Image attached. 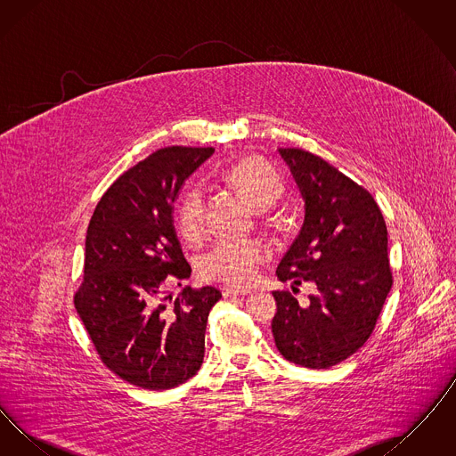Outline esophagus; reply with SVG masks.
I'll list each match as a JSON object with an SVG mask.
<instances>
[{"label":"esophagus","instance_id":"obj_1","mask_svg":"<svg viewBox=\"0 0 456 456\" xmlns=\"http://www.w3.org/2000/svg\"><path fill=\"white\" fill-rule=\"evenodd\" d=\"M251 290L249 289H240V287H227L224 289V296L229 297V296H234V297H244V296H249Z\"/></svg>","mask_w":456,"mask_h":456}]
</instances>
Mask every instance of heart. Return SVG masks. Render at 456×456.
Returning a JSON list of instances; mask_svg holds the SVG:
<instances>
[{
	"instance_id": "heart-1",
	"label": "heart",
	"mask_w": 456,
	"mask_h": 456,
	"mask_svg": "<svg viewBox=\"0 0 456 456\" xmlns=\"http://www.w3.org/2000/svg\"><path fill=\"white\" fill-rule=\"evenodd\" d=\"M222 179L227 186L244 196L270 227L282 225V216L270 207L283 195L285 181L275 166L265 159L249 155L231 164ZM177 227L188 242H200L205 234V198L198 186H190L179 200ZM268 260V248L258 238L222 240L201 258V273L218 282L251 283L263 263Z\"/></svg>"
}]
</instances>
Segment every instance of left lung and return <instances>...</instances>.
I'll list each match as a JSON object with an SVG mask.
<instances>
[{"mask_svg": "<svg viewBox=\"0 0 456 456\" xmlns=\"http://www.w3.org/2000/svg\"><path fill=\"white\" fill-rule=\"evenodd\" d=\"M279 152L299 184L305 216L277 277L313 282L316 292L299 304L289 290H275L272 331L287 361L326 369L362 347L376 326L393 285L388 231L368 190L325 159L299 147Z\"/></svg>", "mask_w": 456, "mask_h": 456, "instance_id": "left-lung-1", "label": "left lung"}]
</instances>
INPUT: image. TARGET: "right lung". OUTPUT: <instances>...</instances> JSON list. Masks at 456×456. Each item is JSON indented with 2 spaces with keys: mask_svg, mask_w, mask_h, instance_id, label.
<instances>
[{
  "mask_svg": "<svg viewBox=\"0 0 456 456\" xmlns=\"http://www.w3.org/2000/svg\"><path fill=\"white\" fill-rule=\"evenodd\" d=\"M212 147H166L121 174L97 203L86 239L84 281L73 303L101 361L145 390H171L201 368L216 287L169 283L190 279L173 225L183 183Z\"/></svg>",
  "mask_w": 456,
  "mask_h": 456,
  "instance_id": "add662e5",
  "label": "right lung"
}]
</instances>
